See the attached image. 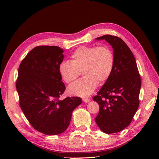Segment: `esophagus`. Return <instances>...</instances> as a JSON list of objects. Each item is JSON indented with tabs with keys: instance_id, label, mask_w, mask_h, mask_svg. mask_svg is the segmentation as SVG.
Returning <instances> with one entry per match:
<instances>
[{
	"instance_id": "obj_1",
	"label": "esophagus",
	"mask_w": 159,
	"mask_h": 159,
	"mask_svg": "<svg viewBox=\"0 0 159 159\" xmlns=\"http://www.w3.org/2000/svg\"><path fill=\"white\" fill-rule=\"evenodd\" d=\"M82 100L84 102H89L90 101V100L89 98H83Z\"/></svg>"
}]
</instances>
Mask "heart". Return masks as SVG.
<instances>
[{"label":"heart","instance_id":"b5f03b06","mask_svg":"<svg viewBox=\"0 0 159 159\" xmlns=\"http://www.w3.org/2000/svg\"><path fill=\"white\" fill-rule=\"evenodd\" d=\"M71 61H63L59 66V72L67 83L77 79L81 72L85 77L68 88L71 95L88 96L98 86L104 83L112 74L115 66L113 50L108 46H80L71 56Z\"/></svg>","mask_w":159,"mask_h":159}]
</instances>
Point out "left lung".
I'll use <instances>...</instances> for the list:
<instances>
[{
  "label": "left lung",
  "instance_id": "obj_1",
  "mask_svg": "<svg viewBox=\"0 0 159 159\" xmlns=\"http://www.w3.org/2000/svg\"><path fill=\"white\" fill-rule=\"evenodd\" d=\"M96 39H104L112 46L115 66L109 79L93 97L100 107L95 121L104 133H116L126 128L137 112L141 76L133 54L122 39L111 35Z\"/></svg>",
  "mask_w": 159,
  "mask_h": 159
}]
</instances>
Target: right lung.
I'll return each instance as SVG.
<instances>
[{"mask_svg": "<svg viewBox=\"0 0 159 159\" xmlns=\"http://www.w3.org/2000/svg\"><path fill=\"white\" fill-rule=\"evenodd\" d=\"M63 52L59 46H37L23 59L18 68L16 87L20 108L31 126L47 135L65 131L72 111L82 102L79 97L59 100L66 90L59 72Z\"/></svg>", "mask_w": 159, "mask_h": 159, "instance_id": "right-lung-1", "label": "right lung"}]
</instances>
